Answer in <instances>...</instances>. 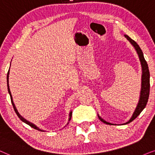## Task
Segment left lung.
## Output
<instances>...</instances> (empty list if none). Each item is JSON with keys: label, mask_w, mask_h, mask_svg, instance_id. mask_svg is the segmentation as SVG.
Here are the masks:
<instances>
[{"label": "left lung", "mask_w": 155, "mask_h": 155, "mask_svg": "<svg viewBox=\"0 0 155 155\" xmlns=\"http://www.w3.org/2000/svg\"><path fill=\"white\" fill-rule=\"evenodd\" d=\"M125 37L127 38V40L131 43V45L135 47L136 51H137L138 56H139L140 63H141L142 66V84H141V91H140V100L138 102L137 106L136 107L135 111H134L133 116L131 117V118L125 124H127V123L132 122L134 120L138 115L140 114V113L142 112V110L145 108L147 103L148 101V98H149V95H150V71H149V68H148V65L147 61H145V57H144L143 53H142V49H140L139 45L137 44V42H135L133 40L130 38L129 36L125 35ZM98 118L100 119V120L101 122L106 123L107 125H112L110 123L106 122V120H104V119L101 118L99 115H98Z\"/></svg>", "instance_id": "left-lung-1"}]
</instances>
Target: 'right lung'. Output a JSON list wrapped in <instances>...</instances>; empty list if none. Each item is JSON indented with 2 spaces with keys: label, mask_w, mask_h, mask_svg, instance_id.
<instances>
[{
  "label": "right lung",
  "mask_w": 155,
  "mask_h": 155,
  "mask_svg": "<svg viewBox=\"0 0 155 155\" xmlns=\"http://www.w3.org/2000/svg\"><path fill=\"white\" fill-rule=\"evenodd\" d=\"M9 71H10V70H8V74H7V85H8V93H9V94H10V99H11V103H12V105H13V108H14V110H15V112L16 113V114H17V115H18V117H19V118H20V120H21L22 121V122H24L25 123H26V124L29 125H30V127H33V128H34V129H35V130H40V131H44V130H40V128H38V127H37L35 125H34V124H33V123H32L29 122V121H28V120H27L25 119L24 117H22L21 116V115H20L19 114V113L18 112L17 109H16L15 106V104H14V103H13V97H12L11 93H10V88H9V84H8V82H9V81H8V79H9ZM71 115H72V112H71H71H70V113H69V121L70 120H71ZM68 123H67V124H68Z\"/></svg>",
  "instance_id": "obj_1"
}]
</instances>
